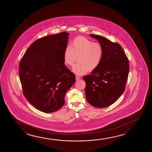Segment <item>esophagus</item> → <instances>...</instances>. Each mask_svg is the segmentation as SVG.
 Here are the masks:
<instances>
[{
  "label": "esophagus",
  "mask_w": 152,
  "mask_h": 152,
  "mask_svg": "<svg viewBox=\"0 0 152 152\" xmlns=\"http://www.w3.org/2000/svg\"><path fill=\"white\" fill-rule=\"evenodd\" d=\"M80 79V77H79L78 76H76V80H78Z\"/></svg>",
  "instance_id": "34e87169"
}]
</instances>
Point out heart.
<instances>
[{
	"mask_svg": "<svg viewBox=\"0 0 152 152\" xmlns=\"http://www.w3.org/2000/svg\"><path fill=\"white\" fill-rule=\"evenodd\" d=\"M103 56V48L98 42L83 36H78L67 47L64 52V61L67 65L73 66V71L77 75H83L88 71L91 72L98 68Z\"/></svg>",
	"mask_w": 152,
	"mask_h": 152,
	"instance_id": "obj_1",
	"label": "heart"
}]
</instances>
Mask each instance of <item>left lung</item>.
I'll use <instances>...</instances> for the list:
<instances>
[{"label": "left lung", "instance_id": "8db88e82", "mask_svg": "<svg viewBox=\"0 0 152 152\" xmlns=\"http://www.w3.org/2000/svg\"><path fill=\"white\" fill-rule=\"evenodd\" d=\"M103 48V56L98 68L83 77L86 100L92 106L104 108L113 104L125 90L129 63L123 48L101 36L90 34Z\"/></svg>", "mask_w": 152, "mask_h": 152}]
</instances>
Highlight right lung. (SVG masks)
<instances>
[{"label":"right lung","mask_w":152,"mask_h":152,"mask_svg":"<svg viewBox=\"0 0 152 152\" xmlns=\"http://www.w3.org/2000/svg\"><path fill=\"white\" fill-rule=\"evenodd\" d=\"M69 33L46 36L27 49L19 64L23 94L31 104L46 113L60 110L75 75L64 64Z\"/></svg>","instance_id":"obj_1"}]
</instances>
